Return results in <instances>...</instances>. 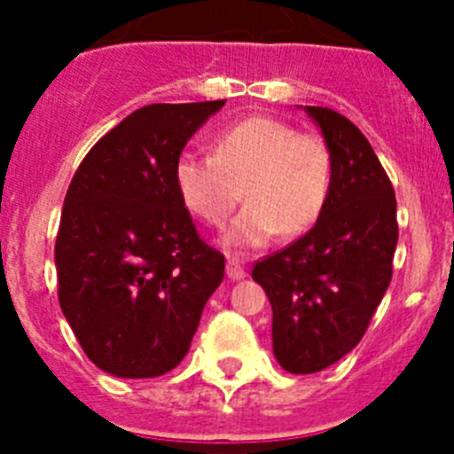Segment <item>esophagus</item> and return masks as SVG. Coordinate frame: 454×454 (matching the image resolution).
Masks as SVG:
<instances>
[{"mask_svg":"<svg viewBox=\"0 0 454 454\" xmlns=\"http://www.w3.org/2000/svg\"><path fill=\"white\" fill-rule=\"evenodd\" d=\"M227 277H230V279H234V282H239V279H246L247 277L246 268L240 266L239 259H227Z\"/></svg>","mask_w":454,"mask_h":454,"instance_id":"1","label":"esophagus"}]
</instances>
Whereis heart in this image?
Segmentation results:
<instances>
[{
    "label": "heart",
    "mask_w": 454,
    "mask_h": 454,
    "mask_svg": "<svg viewBox=\"0 0 454 454\" xmlns=\"http://www.w3.org/2000/svg\"><path fill=\"white\" fill-rule=\"evenodd\" d=\"M184 207L207 224H223L246 195L247 204L224 231L227 250L263 247L279 231L302 236L320 220L332 191L330 145L275 118H247L214 138V156L184 152L175 161Z\"/></svg>",
    "instance_id": "b5f03b06"
}]
</instances>
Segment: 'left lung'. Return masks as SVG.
I'll list each match as a JSON object with an SVG mask.
<instances>
[{
  "label": "left lung",
  "instance_id": "left-lung-1",
  "mask_svg": "<svg viewBox=\"0 0 454 454\" xmlns=\"http://www.w3.org/2000/svg\"><path fill=\"white\" fill-rule=\"evenodd\" d=\"M304 114L330 145V200L314 230L252 270L270 300L275 359L293 375L323 371L362 340L398 246L395 192L366 136L332 108Z\"/></svg>",
  "mask_w": 454,
  "mask_h": 454
}]
</instances>
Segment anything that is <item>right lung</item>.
Wrapping results in <instances>:
<instances>
[{
	"instance_id": "add662e5",
	"label": "right lung",
	"mask_w": 454,
	"mask_h": 454,
	"mask_svg": "<svg viewBox=\"0 0 454 454\" xmlns=\"http://www.w3.org/2000/svg\"><path fill=\"white\" fill-rule=\"evenodd\" d=\"M223 106L138 108L72 177L54 247L59 302L88 359L108 375L172 371L223 282L224 256L198 236L172 177L191 136Z\"/></svg>"
}]
</instances>
